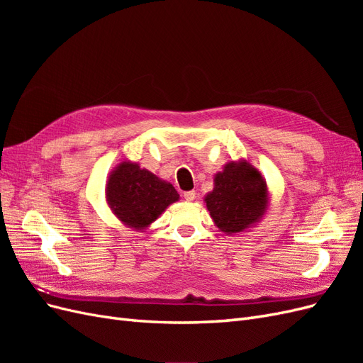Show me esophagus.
I'll use <instances>...</instances> for the list:
<instances>
[{"label": "esophagus", "instance_id": "34e87169", "mask_svg": "<svg viewBox=\"0 0 363 363\" xmlns=\"http://www.w3.org/2000/svg\"><path fill=\"white\" fill-rule=\"evenodd\" d=\"M183 196H184V200H186V201H194V200H195V191H188V192H184V194H183Z\"/></svg>", "mask_w": 363, "mask_h": 363}]
</instances>
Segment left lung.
<instances>
[{
    "mask_svg": "<svg viewBox=\"0 0 363 363\" xmlns=\"http://www.w3.org/2000/svg\"><path fill=\"white\" fill-rule=\"evenodd\" d=\"M267 180L244 159L227 162L213 175V189L204 203L219 232L240 235L262 221L269 208Z\"/></svg>",
    "mask_w": 363,
    "mask_h": 363,
    "instance_id": "8db88e82",
    "label": "left lung"
}]
</instances>
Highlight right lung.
<instances>
[{"label":"right lung","mask_w":363,"mask_h":363,"mask_svg":"<svg viewBox=\"0 0 363 363\" xmlns=\"http://www.w3.org/2000/svg\"><path fill=\"white\" fill-rule=\"evenodd\" d=\"M179 200L180 195L171 183L136 162L123 160L107 175V207L121 224L135 232H144Z\"/></svg>","instance_id":"obj_1"}]
</instances>
